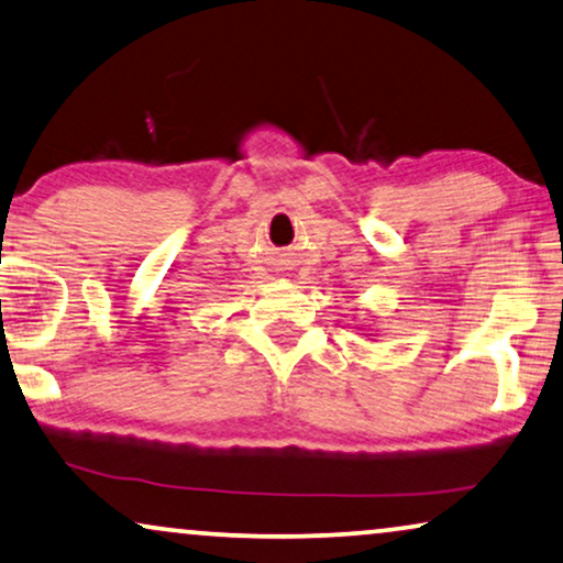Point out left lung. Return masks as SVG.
<instances>
[{
	"mask_svg": "<svg viewBox=\"0 0 563 563\" xmlns=\"http://www.w3.org/2000/svg\"><path fill=\"white\" fill-rule=\"evenodd\" d=\"M366 335H368V333H366Z\"/></svg>",
	"mask_w": 563,
	"mask_h": 563,
	"instance_id": "8db88e82",
	"label": "left lung"
}]
</instances>
